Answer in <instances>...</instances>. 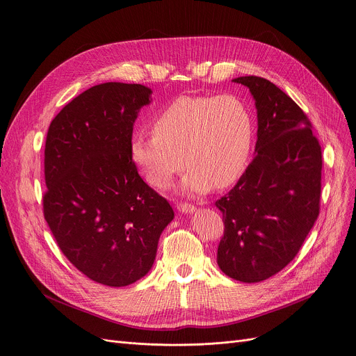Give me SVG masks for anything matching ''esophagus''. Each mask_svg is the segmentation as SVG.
Here are the masks:
<instances>
[{"mask_svg": "<svg viewBox=\"0 0 356 356\" xmlns=\"http://www.w3.org/2000/svg\"><path fill=\"white\" fill-rule=\"evenodd\" d=\"M177 209L180 212H184V213H191V212H194L195 207L193 204H188V202H179L177 204Z\"/></svg>", "mask_w": 356, "mask_h": 356, "instance_id": "obj_1", "label": "esophagus"}]
</instances>
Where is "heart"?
I'll return each mask as SVG.
<instances>
[{
	"label": "heart",
	"instance_id": "1",
	"mask_svg": "<svg viewBox=\"0 0 356 356\" xmlns=\"http://www.w3.org/2000/svg\"><path fill=\"white\" fill-rule=\"evenodd\" d=\"M149 131L130 141V158L156 188L190 168L184 188L205 193L238 181L249 165L254 124L249 106L234 95H184L162 107ZM186 162H184V159Z\"/></svg>",
	"mask_w": 356,
	"mask_h": 356
}]
</instances>
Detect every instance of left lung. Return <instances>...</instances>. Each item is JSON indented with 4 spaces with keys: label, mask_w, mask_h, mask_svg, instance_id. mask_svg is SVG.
I'll return each mask as SVG.
<instances>
[{
    "label": "left lung",
    "mask_w": 356,
    "mask_h": 356,
    "mask_svg": "<svg viewBox=\"0 0 356 356\" xmlns=\"http://www.w3.org/2000/svg\"><path fill=\"white\" fill-rule=\"evenodd\" d=\"M257 108L256 156L215 205L225 225L216 261L227 277L260 282L299 253L320 212L321 147L306 113L261 76H239Z\"/></svg>",
    "instance_id": "8db88e82"
}]
</instances>
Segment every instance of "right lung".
Masks as SVG:
<instances>
[{
	"mask_svg": "<svg viewBox=\"0 0 356 356\" xmlns=\"http://www.w3.org/2000/svg\"><path fill=\"white\" fill-rule=\"evenodd\" d=\"M151 93L140 83L95 85L61 108L46 137L44 219L70 263L107 286L147 275L175 216L130 158L133 126Z\"/></svg>",
	"mask_w": 356,
	"mask_h": 356,
	"instance_id": "right-lung-1",
	"label": "right lung"
}]
</instances>
